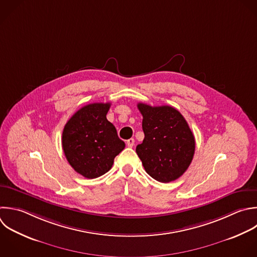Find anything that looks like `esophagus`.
I'll use <instances>...</instances> for the list:
<instances>
[{
    "mask_svg": "<svg viewBox=\"0 0 257 257\" xmlns=\"http://www.w3.org/2000/svg\"><path fill=\"white\" fill-rule=\"evenodd\" d=\"M134 145H135V139H130V140L126 141V146L128 148H133Z\"/></svg>",
    "mask_w": 257,
    "mask_h": 257,
    "instance_id": "esophagus-1",
    "label": "esophagus"
}]
</instances>
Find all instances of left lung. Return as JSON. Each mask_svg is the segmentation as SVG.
Wrapping results in <instances>:
<instances>
[{
  "mask_svg": "<svg viewBox=\"0 0 257 257\" xmlns=\"http://www.w3.org/2000/svg\"><path fill=\"white\" fill-rule=\"evenodd\" d=\"M143 115L145 139L136 152L146 172L155 180L169 183L189 168L195 153V138L176 108L138 103Z\"/></svg>",
  "mask_w": 257,
  "mask_h": 257,
  "instance_id": "1",
  "label": "left lung"
}]
</instances>
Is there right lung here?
<instances>
[{"label":"right lung","instance_id":"add662e5","mask_svg":"<svg viewBox=\"0 0 257 257\" xmlns=\"http://www.w3.org/2000/svg\"><path fill=\"white\" fill-rule=\"evenodd\" d=\"M110 103H90L77 110L62 133L65 157L75 172L94 179L108 172L124 149L114 125L106 118Z\"/></svg>","mask_w":257,"mask_h":257}]
</instances>
